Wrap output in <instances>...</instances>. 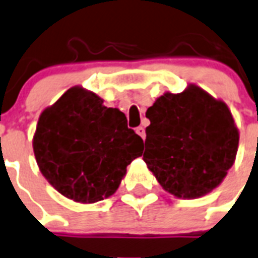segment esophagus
<instances>
[{
  "mask_svg": "<svg viewBox=\"0 0 258 258\" xmlns=\"http://www.w3.org/2000/svg\"><path fill=\"white\" fill-rule=\"evenodd\" d=\"M136 131V134H138V135L140 136V138H142V139H146V131H144V128L143 127H138V128L135 130Z\"/></svg>",
  "mask_w": 258,
  "mask_h": 258,
  "instance_id": "1",
  "label": "esophagus"
}]
</instances>
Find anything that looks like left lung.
Returning <instances> with one entry per match:
<instances>
[{
    "label": "left lung",
    "instance_id": "obj_1",
    "mask_svg": "<svg viewBox=\"0 0 258 258\" xmlns=\"http://www.w3.org/2000/svg\"><path fill=\"white\" fill-rule=\"evenodd\" d=\"M146 116L143 160L167 192L196 199L220 185L238 147V130L223 100L189 85L158 98Z\"/></svg>",
    "mask_w": 258,
    "mask_h": 258
}]
</instances>
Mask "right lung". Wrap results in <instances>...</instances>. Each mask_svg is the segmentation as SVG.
Segmentation results:
<instances>
[{"label":"right lung","mask_w":258,"mask_h":258,"mask_svg":"<svg viewBox=\"0 0 258 258\" xmlns=\"http://www.w3.org/2000/svg\"><path fill=\"white\" fill-rule=\"evenodd\" d=\"M143 139L118 108L82 87L68 90L41 114L33 138L39 171L59 194L91 204L110 198Z\"/></svg>","instance_id":"right-lung-1"}]
</instances>
